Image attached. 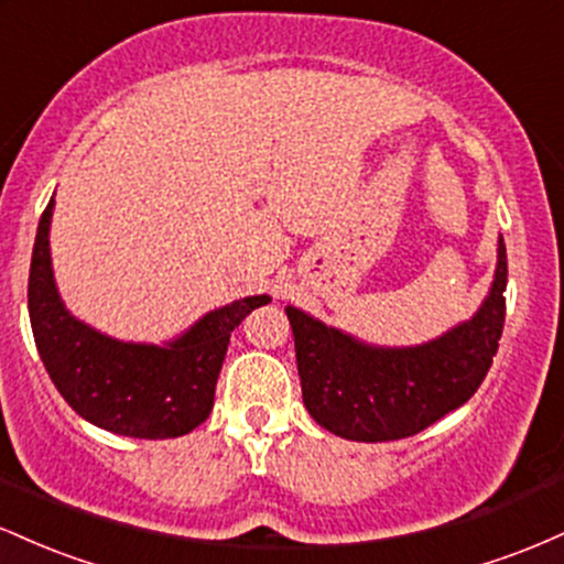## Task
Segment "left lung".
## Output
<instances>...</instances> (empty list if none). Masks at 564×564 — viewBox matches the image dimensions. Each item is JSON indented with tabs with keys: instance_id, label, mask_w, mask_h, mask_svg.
<instances>
[{
	"instance_id": "left-lung-1",
	"label": "left lung",
	"mask_w": 564,
	"mask_h": 564,
	"mask_svg": "<svg viewBox=\"0 0 564 564\" xmlns=\"http://www.w3.org/2000/svg\"><path fill=\"white\" fill-rule=\"evenodd\" d=\"M503 291L507 246L498 238L494 283L477 313L424 345H368L289 304L304 408L323 430L355 443L426 430L482 384L503 332Z\"/></svg>"
}]
</instances>
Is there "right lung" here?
Returning <instances> with one entry per match:
<instances>
[{
    "label": "right lung",
    "mask_w": 564,
    "mask_h": 564,
    "mask_svg": "<svg viewBox=\"0 0 564 564\" xmlns=\"http://www.w3.org/2000/svg\"><path fill=\"white\" fill-rule=\"evenodd\" d=\"M53 209L55 198L36 228L29 318L39 358L57 392L82 419L113 435L164 440L193 432L215 405L230 332L270 296H243L209 310L164 345L113 339L74 318L61 300L50 254Z\"/></svg>",
    "instance_id": "obj_1"
}]
</instances>
